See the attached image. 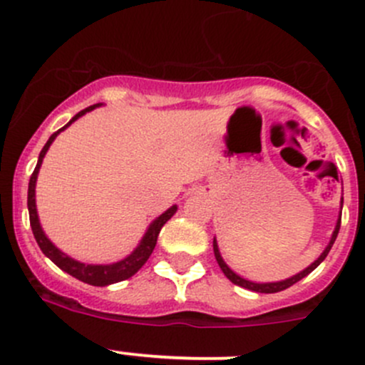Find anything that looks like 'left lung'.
Masks as SVG:
<instances>
[{"label":"left lung","instance_id":"8db88e82","mask_svg":"<svg viewBox=\"0 0 365 365\" xmlns=\"http://www.w3.org/2000/svg\"><path fill=\"white\" fill-rule=\"evenodd\" d=\"M341 210H342V197H341ZM339 227H341V213H339V219H337V222H336V230H334V233H332V238H330L329 245H327V247H325V251L322 252V256H319L318 259L314 261V263H311V264H309V267L305 268V270L298 272L297 275H293V277H289V279H284V281H277V282H252V281H247V279L240 277V275H238V274H235V272L231 270L230 267H227V264H226V261L222 259V256H220L219 245H217V240H215V238H213V254H215V259H217V263H219L220 270L224 272V275H226V277L230 279V281L233 282V284H237V286H242V288H245V289H251V292H256V293H277V292H282V289L289 288V286H293V284H295V282L300 281V279H304L305 275H309V274H311V272L314 270V268L318 267V264L322 263L323 259H325V257H327V254H329V252H330V249H332L334 242H336V238H337V233H339Z\"/></svg>","mask_w":365,"mask_h":365}]
</instances>
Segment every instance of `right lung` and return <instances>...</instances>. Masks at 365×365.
<instances>
[{
  "mask_svg": "<svg viewBox=\"0 0 365 365\" xmlns=\"http://www.w3.org/2000/svg\"><path fill=\"white\" fill-rule=\"evenodd\" d=\"M98 106H102V104H93V106H90V108H86V109H83V111L77 113L76 116H73L72 120L65 125V127H61L60 130L54 132V134L49 138V141L46 143V146H43L42 152H40V155H38V162H36L35 171H33L31 178H29L28 210H29V224H31V230H33V235H35L36 244H38L40 251L46 254V256L49 257V259L53 261L56 267H60L61 270L67 272V274L72 275V277L86 282V284L109 286V284H114V282H120V281H125V279L132 277V275H134L135 272H138L139 268L146 263V261H148V257L152 256L153 249H155L157 237H159L162 226H164V224L168 222L173 215H175L176 210H178V206L173 205L171 208H168L164 213H162V215L157 217V219L148 226V230H146L145 237L141 238V242H139L138 247L128 254L127 257H123L121 261H116V263H111V264L81 263V261L73 259V257H70L65 252H61L60 249H58L56 245H54L53 242L46 237L42 226H40L38 213H36V203H35V187H36V176H38L40 165H42L43 157H46L47 150H49V146L53 145V141L56 139V135L60 134L61 130H65V128L70 127V125H72L77 118H81L83 114L93 111V109L98 108Z\"/></svg>",
  "mask_w": 365,
  "mask_h": 365,
  "instance_id": "1",
  "label": "right lung"
}]
</instances>
